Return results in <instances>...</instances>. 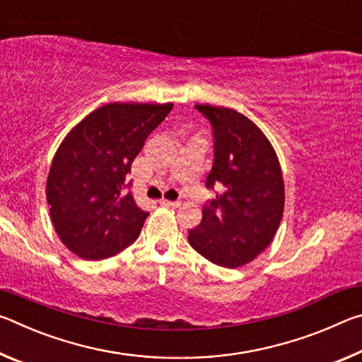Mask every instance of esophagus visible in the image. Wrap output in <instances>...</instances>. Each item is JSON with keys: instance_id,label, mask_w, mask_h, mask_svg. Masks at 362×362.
Segmentation results:
<instances>
[{"instance_id": "esophagus-1", "label": "esophagus", "mask_w": 362, "mask_h": 362, "mask_svg": "<svg viewBox=\"0 0 362 362\" xmlns=\"http://www.w3.org/2000/svg\"><path fill=\"white\" fill-rule=\"evenodd\" d=\"M163 206H168V207H180V201H169V199H161L159 201Z\"/></svg>"}]
</instances>
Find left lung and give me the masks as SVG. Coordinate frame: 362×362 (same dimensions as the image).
<instances>
[{
	"instance_id": "1",
	"label": "left lung",
	"mask_w": 362,
	"mask_h": 362,
	"mask_svg": "<svg viewBox=\"0 0 362 362\" xmlns=\"http://www.w3.org/2000/svg\"><path fill=\"white\" fill-rule=\"evenodd\" d=\"M214 129V166L206 187L222 188L203 207L188 243L207 260L238 268L272 244L284 212V180L276 151L254 121L226 107L194 105Z\"/></svg>"
}]
</instances>
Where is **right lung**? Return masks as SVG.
I'll list each match as a JSON object with an SVG mask.
<instances>
[{
  "instance_id": "1",
  "label": "right lung",
  "mask_w": 362,
  "mask_h": 362,
  "mask_svg": "<svg viewBox=\"0 0 362 362\" xmlns=\"http://www.w3.org/2000/svg\"><path fill=\"white\" fill-rule=\"evenodd\" d=\"M173 107L107 103L66 134L49 169L46 199L54 230L73 254L108 259L137 240L148 212L127 192L126 175Z\"/></svg>"
}]
</instances>
